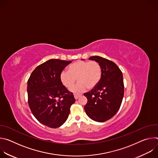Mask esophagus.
I'll list each match as a JSON object with an SVG mask.
<instances>
[{"mask_svg":"<svg viewBox=\"0 0 158 158\" xmlns=\"http://www.w3.org/2000/svg\"><path fill=\"white\" fill-rule=\"evenodd\" d=\"M74 98H75V99H77L80 96H81V94H74Z\"/></svg>","mask_w":158,"mask_h":158,"instance_id":"obj_1","label":"esophagus"}]
</instances>
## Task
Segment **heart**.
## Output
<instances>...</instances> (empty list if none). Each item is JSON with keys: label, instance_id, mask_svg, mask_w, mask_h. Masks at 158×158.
I'll return each mask as SVG.
<instances>
[{"label": "heart", "instance_id": "obj_1", "mask_svg": "<svg viewBox=\"0 0 158 158\" xmlns=\"http://www.w3.org/2000/svg\"><path fill=\"white\" fill-rule=\"evenodd\" d=\"M101 76L102 69L98 62L81 60L71 64L68 67V72H62L60 80L67 89L71 88L77 80L79 82L71 89V91L74 93H80L86 88L91 90L96 87Z\"/></svg>", "mask_w": 158, "mask_h": 158}]
</instances>
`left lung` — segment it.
<instances>
[{"mask_svg":"<svg viewBox=\"0 0 158 158\" xmlns=\"http://www.w3.org/2000/svg\"><path fill=\"white\" fill-rule=\"evenodd\" d=\"M89 59L100 64L102 76L97 86L84 94L87 99L84 110L91 119L103 123L113 117L121 106L124 96L123 73L114 62L108 59L97 56Z\"/></svg>","mask_w":158,"mask_h":158,"instance_id":"1","label":"left lung"}]
</instances>
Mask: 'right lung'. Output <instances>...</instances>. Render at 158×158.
I'll use <instances>...</instances> for the list:
<instances>
[{
	"label": "right lung",
	"instance_id": "1",
	"mask_svg": "<svg viewBox=\"0 0 158 158\" xmlns=\"http://www.w3.org/2000/svg\"><path fill=\"white\" fill-rule=\"evenodd\" d=\"M71 62L49 59L38 65L27 81L29 107L34 117L48 127L62 126L76 101L73 94L60 80L62 70Z\"/></svg>",
	"mask_w": 158,
	"mask_h": 158
}]
</instances>
